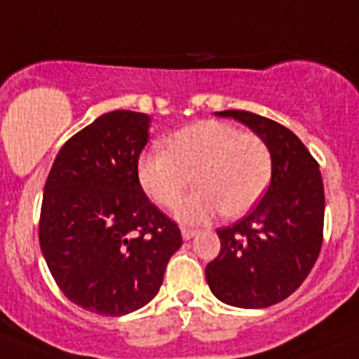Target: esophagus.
Listing matches in <instances>:
<instances>
[{
    "instance_id": "34e87169",
    "label": "esophagus",
    "mask_w": 359,
    "mask_h": 359,
    "mask_svg": "<svg viewBox=\"0 0 359 359\" xmlns=\"http://www.w3.org/2000/svg\"><path fill=\"white\" fill-rule=\"evenodd\" d=\"M180 233H182V238L184 240H189V238H193V236L197 235V229H191V227H182V229H180Z\"/></svg>"
}]
</instances>
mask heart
Here are the masks:
<instances>
[{
  "mask_svg": "<svg viewBox=\"0 0 359 359\" xmlns=\"http://www.w3.org/2000/svg\"><path fill=\"white\" fill-rule=\"evenodd\" d=\"M271 170L266 141L222 121L180 128L166 141V151H148L137 162L142 189L162 208H173L197 184L177 205V217L188 224L205 222L220 211L227 217L251 211L269 186Z\"/></svg>",
  "mask_w": 359,
  "mask_h": 359,
  "instance_id": "obj_1",
  "label": "heart"
}]
</instances>
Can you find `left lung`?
<instances>
[{
    "instance_id": "1",
    "label": "left lung",
    "mask_w": 359,
    "mask_h": 359,
    "mask_svg": "<svg viewBox=\"0 0 359 359\" xmlns=\"http://www.w3.org/2000/svg\"><path fill=\"white\" fill-rule=\"evenodd\" d=\"M266 141L273 171L266 195L244 218L217 229L220 253L205 267L218 300L264 309L285 300L313 269L323 242L325 195L320 166L304 142L276 121L244 110L218 111Z\"/></svg>"
}]
</instances>
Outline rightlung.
Returning <instances> with one entry per match:
<instances>
[{
    "mask_svg": "<svg viewBox=\"0 0 359 359\" xmlns=\"http://www.w3.org/2000/svg\"><path fill=\"white\" fill-rule=\"evenodd\" d=\"M149 117L115 110L59 149L45 182L39 244L68 300L123 316L154 300L182 245L177 222L146 197L137 177Z\"/></svg>",
    "mask_w": 359,
    "mask_h": 359,
    "instance_id": "1",
    "label": "right lung"
}]
</instances>
